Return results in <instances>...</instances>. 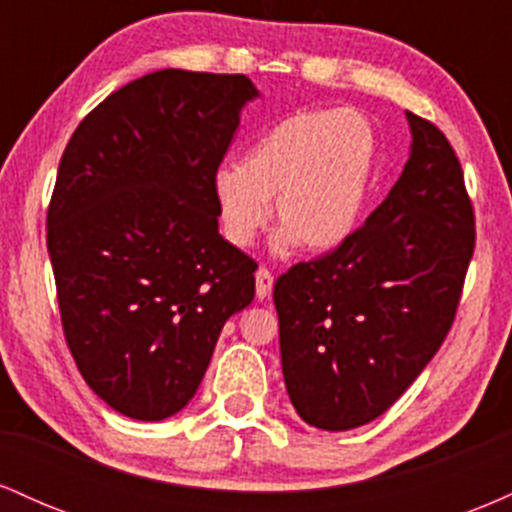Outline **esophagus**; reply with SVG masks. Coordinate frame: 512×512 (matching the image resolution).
Wrapping results in <instances>:
<instances>
[{
	"label": "esophagus",
	"instance_id": "34e87169",
	"mask_svg": "<svg viewBox=\"0 0 512 512\" xmlns=\"http://www.w3.org/2000/svg\"><path fill=\"white\" fill-rule=\"evenodd\" d=\"M255 286H257V298L264 301V298H269V293H272V286H274V276L269 269L260 267L255 272Z\"/></svg>",
	"mask_w": 512,
	"mask_h": 512
}]
</instances>
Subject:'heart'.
Here are the masks:
<instances>
[{
  "instance_id": "obj_1",
  "label": "heart",
  "mask_w": 512,
  "mask_h": 512,
  "mask_svg": "<svg viewBox=\"0 0 512 512\" xmlns=\"http://www.w3.org/2000/svg\"><path fill=\"white\" fill-rule=\"evenodd\" d=\"M378 168V134L356 110H303L274 125L236 168L216 173L214 199L223 236L255 243L272 202L281 231L308 252H330L356 233Z\"/></svg>"
}]
</instances>
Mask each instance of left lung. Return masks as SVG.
<instances>
[{
	"mask_svg": "<svg viewBox=\"0 0 512 512\" xmlns=\"http://www.w3.org/2000/svg\"><path fill=\"white\" fill-rule=\"evenodd\" d=\"M402 175L337 250L274 284L291 404L305 424L349 431L385 414L448 337L474 252V209L445 134L407 113Z\"/></svg>",
	"mask_w": 512,
	"mask_h": 512,
	"instance_id": "8db88e82",
	"label": "left lung"
}]
</instances>
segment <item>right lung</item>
Wrapping results in <instances>:
<instances>
[{
    "mask_svg": "<svg viewBox=\"0 0 512 512\" xmlns=\"http://www.w3.org/2000/svg\"><path fill=\"white\" fill-rule=\"evenodd\" d=\"M257 88L161 69L74 129L48 207L64 339L115 411L161 421L195 397L257 262L219 236L214 180Z\"/></svg>",
    "mask_w": 512,
    "mask_h": 512,
    "instance_id": "right-lung-1",
    "label": "right lung"
}]
</instances>
